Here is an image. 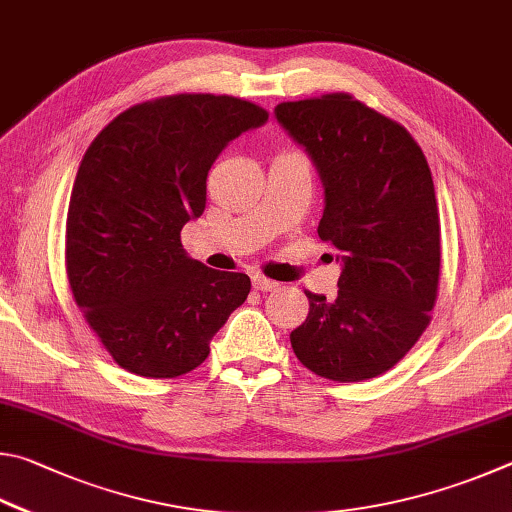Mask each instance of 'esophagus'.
<instances>
[{
    "instance_id": "34e87169",
    "label": "esophagus",
    "mask_w": 512,
    "mask_h": 512,
    "mask_svg": "<svg viewBox=\"0 0 512 512\" xmlns=\"http://www.w3.org/2000/svg\"><path fill=\"white\" fill-rule=\"evenodd\" d=\"M254 288L256 290H261V292H272V290H279V283L276 281H270V279H265V276H261V274H256L254 279Z\"/></svg>"
}]
</instances>
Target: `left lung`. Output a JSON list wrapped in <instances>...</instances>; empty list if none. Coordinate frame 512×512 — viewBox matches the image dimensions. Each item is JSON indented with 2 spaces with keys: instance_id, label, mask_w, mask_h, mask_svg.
<instances>
[{
  "instance_id": "obj_1",
  "label": "left lung",
  "mask_w": 512,
  "mask_h": 512,
  "mask_svg": "<svg viewBox=\"0 0 512 512\" xmlns=\"http://www.w3.org/2000/svg\"><path fill=\"white\" fill-rule=\"evenodd\" d=\"M324 184L319 238L342 263L333 301L306 292L308 319L290 342L326 380L362 382L396 366L429 326L441 272L432 170L400 123L324 94L274 107Z\"/></svg>"
}]
</instances>
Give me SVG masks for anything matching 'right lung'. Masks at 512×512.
<instances>
[{
  "mask_svg": "<svg viewBox=\"0 0 512 512\" xmlns=\"http://www.w3.org/2000/svg\"><path fill=\"white\" fill-rule=\"evenodd\" d=\"M249 101L175 94L121 112L87 148L71 191L65 263L85 321L125 371L177 378L251 290L182 247L206 206V175L229 141L261 128Z\"/></svg>",
  "mask_w": 512,
  "mask_h": 512,
  "instance_id": "1",
  "label": "right lung"
}]
</instances>
